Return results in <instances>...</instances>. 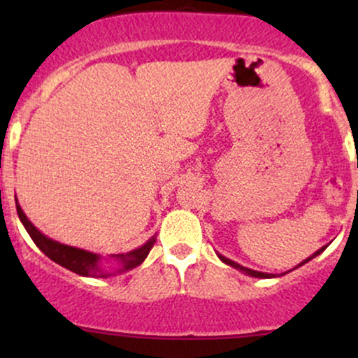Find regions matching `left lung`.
Wrapping results in <instances>:
<instances>
[{
  "label": "left lung",
  "instance_id": "8db88e82",
  "mask_svg": "<svg viewBox=\"0 0 358 358\" xmlns=\"http://www.w3.org/2000/svg\"><path fill=\"white\" fill-rule=\"evenodd\" d=\"M324 249H327V245H324V248H322V249H318V250H316V252L313 254V256H310V257H308V259H305V261H303L301 264H298L296 268H299V266H303V264H305V262H308V261H311V259L318 256V254H322ZM219 259H220L222 262H225V264H229V266H232V268H236V269L242 271V273H244V274H248V276H252V278H264V279H266V278H276V274H269V273H259V271H254V269L244 268V266L237 264V262H234V261H231V259H227V257L220 256V254H219ZM296 268H294V269H296ZM287 273H289V271H287Z\"/></svg>",
  "mask_w": 358,
  "mask_h": 358
}]
</instances>
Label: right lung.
Wrapping results in <instances>:
<instances>
[{
  "label": "right lung",
  "mask_w": 358,
  "mask_h": 358,
  "mask_svg": "<svg viewBox=\"0 0 358 358\" xmlns=\"http://www.w3.org/2000/svg\"><path fill=\"white\" fill-rule=\"evenodd\" d=\"M16 212H18L20 220L27 229V232L30 234V237L34 239V242L47 257H50L53 262L60 264L62 268L72 271V273L80 274V276H87V278H109L114 276L117 273H126V271L136 268V266L141 264L145 261L148 254H150L151 248L155 245V236L151 237L146 244H143L141 248L129 250V252L124 254H114L113 259L116 261V268L113 271L106 269L104 266L101 264V256L99 254L89 252V250L84 249H77L72 248V245H65L60 244V242L50 239V237L43 236L38 229L31 224L30 220L27 219L22 207L18 205V200H16Z\"/></svg>",
  "instance_id": "add662e5"
}]
</instances>
